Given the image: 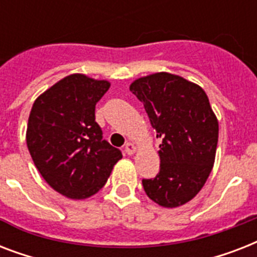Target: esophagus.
Instances as JSON below:
<instances>
[{"instance_id":"esophagus-1","label":"esophagus","mask_w":257,"mask_h":257,"mask_svg":"<svg viewBox=\"0 0 257 257\" xmlns=\"http://www.w3.org/2000/svg\"><path fill=\"white\" fill-rule=\"evenodd\" d=\"M125 152H126V155H133L136 152V145L133 143H126L125 144Z\"/></svg>"}]
</instances>
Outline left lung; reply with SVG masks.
I'll use <instances>...</instances> for the list:
<instances>
[{"label": "left lung", "mask_w": 257, "mask_h": 257, "mask_svg": "<svg viewBox=\"0 0 257 257\" xmlns=\"http://www.w3.org/2000/svg\"><path fill=\"white\" fill-rule=\"evenodd\" d=\"M129 89L144 104L156 137L163 140L160 172L143 180L145 193L161 207H180L201 191L213 168L217 117L203 88L177 74H149Z\"/></svg>", "instance_id": "obj_1"}]
</instances>
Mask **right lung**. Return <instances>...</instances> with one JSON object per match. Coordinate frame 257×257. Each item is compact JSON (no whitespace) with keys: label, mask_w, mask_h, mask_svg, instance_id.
<instances>
[{"label":"right lung","mask_w":257,"mask_h":257,"mask_svg":"<svg viewBox=\"0 0 257 257\" xmlns=\"http://www.w3.org/2000/svg\"><path fill=\"white\" fill-rule=\"evenodd\" d=\"M110 82L66 76L36 98L26 144L36 168L54 191L88 199L104 187L122 155L102 139L94 109Z\"/></svg>","instance_id":"1"}]
</instances>
